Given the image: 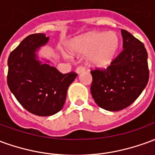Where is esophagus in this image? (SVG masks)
Instances as JSON below:
<instances>
[{"instance_id":"34e87169","label":"esophagus","mask_w":155,"mask_h":155,"mask_svg":"<svg viewBox=\"0 0 155 155\" xmlns=\"http://www.w3.org/2000/svg\"><path fill=\"white\" fill-rule=\"evenodd\" d=\"M84 71H85V69H84V67H78L77 69L75 70V72H76L78 74H81V73H83Z\"/></svg>"}]
</instances>
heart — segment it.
Returning a JSON list of instances; mask_svg holds the SVG:
<instances>
[{"instance_id":"1","label":"heart","mask_w":155,"mask_h":155,"mask_svg":"<svg viewBox=\"0 0 155 155\" xmlns=\"http://www.w3.org/2000/svg\"><path fill=\"white\" fill-rule=\"evenodd\" d=\"M120 49V38L114 31L89 32L72 39L69 50L75 55L86 54V61L91 66L107 67L116 57Z\"/></svg>"}]
</instances>
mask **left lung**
<instances>
[{
  "instance_id": "left-lung-1",
  "label": "left lung",
  "mask_w": 155,
  "mask_h": 155,
  "mask_svg": "<svg viewBox=\"0 0 155 155\" xmlns=\"http://www.w3.org/2000/svg\"><path fill=\"white\" fill-rule=\"evenodd\" d=\"M123 51L106 70L91 72V91L95 103L109 111L130 106L149 81L148 53L143 44L125 30H121Z\"/></svg>"
}]
</instances>
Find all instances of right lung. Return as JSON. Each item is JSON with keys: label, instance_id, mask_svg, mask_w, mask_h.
I'll use <instances>...</instances> for the list:
<instances>
[{"label": "right lung", "instance_id": "add662e5", "mask_svg": "<svg viewBox=\"0 0 155 155\" xmlns=\"http://www.w3.org/2000/svg\"><path fill=\"white\" fill-rule=\"evenodd\" d=\"M48 41L44 33L28 35L7 61L10 91L26 110L38 116H51L61 110L68 87L77 76L74 72L62 74L49 64L50 61L39 60V50Z\"/></svg>", "mask_w": 155, "mask_h": 155}]
</instances>
